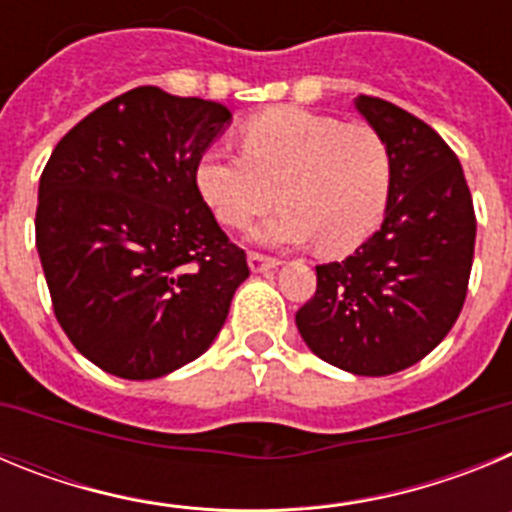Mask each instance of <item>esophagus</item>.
<instances>
[{"label": "esophagus", "instance_id": "1", "mask_svg": "<svg viewBox=\"0 0 512 512\" xmlns=\"http://www.w3.org/2000/svg\"><path fill=\"white\" fill-rule=\"evenodd\" d=\"M248 266H251V271H269V269H277L279 266V259H271V256H266V253H259V251H251L248 253Z\"/></svg>", "mask_w": 512, "mask_h": 512}]
</instances>
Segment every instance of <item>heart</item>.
I'll use <instances>...</instances> for the list:
<instances>
[{
	"mask_svg": "<svg viewBox=\"0 0 512 512\" xmlns=\"http://www.w3.org/2000/svg\"><path fill=\"white\" fill-rule=\"evenodd\" d=\"M243 153L210 146L194 182L217 220L243 228L274 202V215L253 228L266 246L318 241L328 251L361 243L379 223L392 184L390 148L377 130L336 117L277 107L241 130Z\"/></svg>",
	"mask_w": 512,
	"mask_h": 512,
	"instance_id": "1",
	"label": "heart"
}]
</instances>
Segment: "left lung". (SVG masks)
<instances>
[{
    "instance_id": "1",
    "label": "left lung",
    "mask_w": 512,
    "mask_h": 512,
    "mask_svg": "<svg viewBox=\"0 0 512 512\" xmlns=\"http://www.w3.org/2000/svg\"><path fill=\"white\" fill-rule=\"evenodd\" d=\"M354 104L390 148L382 228L343 261L315 266L318 289L295 323L328 364L387 377L431 354L459 318L477 220L459 158L431 125L379 97Z\"/></svg>"
}]
</instances>
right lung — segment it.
Masks as SVG:
<instances>
[{
  "label": "right lung",
  "instance_id": "obj_1",
  "mask_svg": "<svg viewBox=\"0 0 512 512\" xmlns=\"http://www.w3.org/2000/svg\"><path fill=\"white\" fill-rule=\"evenodd\" d=\"M225 104L138 87L58 140L38 187L35 246L76 351L122 379L176 372L212 346L248 279L194 169Z\"/></svg>",
  "mask_w": 512,
  "mask_h": 512
}]
</instances>
